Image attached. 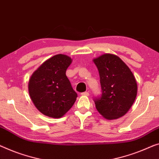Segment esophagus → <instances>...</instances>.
Masks as SVG:
<instances>
[{"label":"esophagus","instance_id":"34e87169","mask_svg":"<svg viewBox=\"0 0 159 159\" xmlns=\"http://www.w3.org/2000/svg\"><path fill=\"white\" fill-rule=\"evenodd\" d=\"M81 95L82 96H89V92H83V93H81Z\"/></svg>","mask_w":159,"mask_h":159}]
</instances>
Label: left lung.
I'll use <instances>...</instances> for the list:
<instances>
[{
  "label": "left lung",
  "instance_id": "1",
  "mask_svg": "<svg viewBox=\"0 0 159 159\" xmlns=\"http://www.w3.org/2000/svg\"><path fill=\"white\" fill-rule=\"evenodd\" d=\"M98 70L102 93L94 102L101 115L108 120L124 116L137 95V83L134 74L119 57L106 53L93 59Z\"/></svg>",
  "mask_w": 159,
  "mask_h": 159
}]
</instances>
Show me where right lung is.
Returning <instances> with one entry per match:
<instances>
[{
	"label": "right lung",
	"mask_w": 159,
	"mask_h": 159,
	"mask_svg": "<svg viewBox=\"0 0 159 159\" xmlns=\"http://www.w3.org/2000/svg\"><path fill=\"white\" fill-rule=\"evenodd\" d=\"M72 62L58 54L48 59L33 73L28 83L30 98L40 112L48 117H62L74 104L77 93L66 71Z\"/></svg>",
	"instance_id": "obj_1"
}]
</instances>
